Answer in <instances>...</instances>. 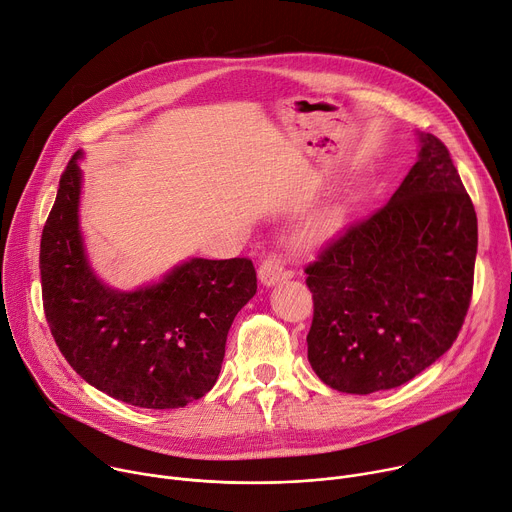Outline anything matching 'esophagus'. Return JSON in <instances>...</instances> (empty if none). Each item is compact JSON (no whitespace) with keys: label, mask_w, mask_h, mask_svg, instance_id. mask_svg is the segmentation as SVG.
Returning a JSON list of instances; mask_svg holds the SVG:
<instances>
[{"label":"esophagus","mask_w":512,"mask_h":512,"mask_svg":"<svg viewBox=\"0 0 512 512\" xmlns=\"http://www.w3.org/2000/svg\"><path fill=\"white\" fill-rule=\"evenodd\" d=\"M283 279H287V270H285V264H283L281 256L279 254L264 256V260L258 268V281L264 287H272V285L281 283Z\"/></svg>","instance_id":"34e87169"}]
</instances>
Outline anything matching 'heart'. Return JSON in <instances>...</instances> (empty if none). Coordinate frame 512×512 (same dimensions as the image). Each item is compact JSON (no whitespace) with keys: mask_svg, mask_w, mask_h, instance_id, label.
I'll return each instance as SVG.
<instances>
[{"mask_svg":"<svg viewBox=\"0 0 512 512\" xmlns=\"http://www.w3.org/2000/svg\"><path fill=\"white\" fill-rule=\"evenodd\" d=\"M342 219H344V213L338 207L320 209L305 219V223L299 229V238L307 240V242L322 240L340 227Z\"/></svg>","mask_w":512,"mask_h":512,"instance_id":"1","label":"heart"}]
</instances>
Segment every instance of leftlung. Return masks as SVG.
Segmentation results:
<instances>
[{
	"instance_id": "8db88e82",
	"label": "left lung",
	"mask_w": 512,
	"mask_h": 512,
	"mask_svg": "<svg viewBox=\"0 0 512 512\" xmlns=\"http://www.w3.org/2000/svg\"><path fill=\"white\" fill-rule=\"evenodd\" d=\"M418 160L391 199L305 268L307 359L332 389L400 387L455 342L474 289L478 217L449 149L418 133Z\"/></svg>"
}]
</instances>
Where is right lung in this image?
Returning <instances> with one entry per match:
<instances>
[{
	"mask_svg": "<svg viewBox=\"0 0 512 512\" xmlns=\"http://www.w3.org/2000/svg\"><path fill=\"white\" fill-rule=\"evenodd\" d=\"M82 157L77 151L59 180L41 240L51 334L73 371L110 398L184 408L219 377L233 318L256 295L254 264L188 258L157 283L108 287L90 266L80 229Z\"/></svg>",
	"mask_w": 512,
	"mask_h": 512,
	"instance_id": "add662e5",
	"label": "right lung"
}]
</instances>
